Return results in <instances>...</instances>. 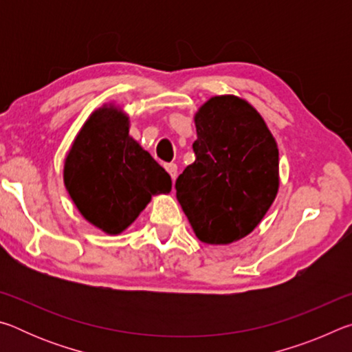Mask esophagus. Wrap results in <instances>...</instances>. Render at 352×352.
<instances>
[{
	"mask_svg": "<svg viewBox=\"0 0 352 352\" xmlns=\"http://www.w3.org/2000/svg\"><path fill=\"white\" fill-rule=\"evenodd\" d=\"M164 168H166V170L169 172V175L172 177V182H174L175 177H177V172H178L177 164L175 163H169V164H164Z\"/></svg>",
	"mask_w": 352,
	"mask_h": 352,
	"instance_id": "34e87169",
	"label": "esophagus"
}]
</instances>
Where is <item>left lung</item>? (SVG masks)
<instances>
[{
    "label": "left lung",
    "mask_w": 352,
    "mask_h": 352,
    "mask_svg": "<svg viewBox=\"0 0 352 352\" xmlns=\"http://www.w3.org/2000/svg\"><path fill=\"white\" fill-rule=\"evenodd\" d=\"M194 121L195 162L177 178V200L201 242L228 245L252 233L276 197L278 146L258 110L233 94L206 100Z\"/></svg>",
    "instance_id": "left-lung-1"
}]
</instances>
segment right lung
Returning <instances> with one entry per match:
<instances>
[{"instance_id":"1","label":"right lung","mask_w":352,"mask_h":352,"mask_svg":"<svg viewBox=\"0 0 352 352\" xmlns=\"http://www.w3.org/2000/svg\"><path fill=\"white\" fill-rule=\"evenodd\" d=\"M130 121L115 105L93 111L65 158L69 197L107 234L129 228L152 195L169 194L170 175L129 135Z\"/></svg>"}]
</instances>
